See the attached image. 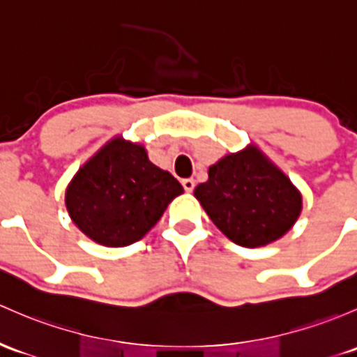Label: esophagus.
<instances>
[{
    "instance_id": "obj_1",
    "label": "esophagus",
    "mask_w": 357,
    "mask_h": 357,
    "mask_svg": "<svg viewBox=\"0 0 357 357\" xmlns=\"http://www.w3.org/2000/svg\"><path fill=\"white\" fill-rule=\"evenodd\" d=\"M181 185H183V188H185V191H188V193H191V191L195 190V181H193V179H190V178L183 179Z\"/></svg>"
}]
</instances>
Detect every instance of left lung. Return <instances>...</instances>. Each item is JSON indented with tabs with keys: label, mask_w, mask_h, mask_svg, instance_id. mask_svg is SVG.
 Here are the masks:
<instances>
[{
	"label": "left lung",
	"mask_w": 357,
	"mask_h": 357,
	"mask_svg": "<svg viewBox=\"0 0 357 357\" xmlns=\"http://www.w3.org/2000/svg\"><path fill=\"white\" fill-rule=\"evenodd\" d=\"M195 198L222 234L245 248L282 238L303 210L301 191L253 144L212 164Z\"/></svg>",
	"instance_id": "obj_1"
}]
</instances>
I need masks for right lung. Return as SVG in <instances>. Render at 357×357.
<instances>
[{"label":"right lung","mask_w":357,"mask_h":357,"mask_svg":"<svg viewBox=\"0 0 357 357\" xmlns=\"http://www.w3.org/2000/svg\"><path fill=\"white\" fill-rule=\"evenodd\" d=\"M181 193L178 179L150 162L144 145L119 135L78 169L66 186L65 205L87 238L121 248L140 241Z\"/></svg>","instance_id":"obj_1"}]
</instances>
